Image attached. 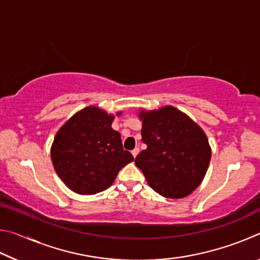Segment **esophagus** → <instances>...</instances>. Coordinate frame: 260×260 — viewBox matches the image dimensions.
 <instances>
[{
  "instance_id": "1",
  "label": "esophagus",
  "mask_w": 260,
  "mask_h": 260,
  "mask_svg": "<svg viewBox=\"0 0 260 260\" xmlns=\"http://www.w3.org/2000/svg\"><path fill=\"white\" fill-rule=\"evenodd\" d=\"M139 152H140V149H139V148H135V149H134V150H133V151H132V155H133V157L135 158L136 156H138V155H139Z\"/></svg>"
}]
</instances>
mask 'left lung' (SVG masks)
Listing matches in <instances>:
<instances>
[{
  "instance_id": "left-lung-1",
  "label": "left lung",
  "mask_w": 260,
  "mask_h": 260,
  "mask_svg": "<svg viewBox=\"0 0 260 260\" xmlns=\"http://www.w3.org/2000/svg\"><path fill=\"white\" fill-rule=\"evenodd\" d=\"M139 118L147 149L135 158V164L149 186L166 199L190 195L203 181L211 159L204 131L172 105L150 111L142 109Z\"/></svg>"
}]
</instances>
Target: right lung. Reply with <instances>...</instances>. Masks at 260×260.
Listing matches in <instances>:
<instances>
[{
	"label": "right lung",
	"instance_id": "right-lung-1",
	"mask_svg": "<svg viewBox=\"0 0 260 260\" xmlns=\"http://www.w3.org/2000/svg\"><path fill=\"white\" fill-rule=\"evenodd\" d=\"M120 116L121 111L116 113ZM113 114L99 107L83 108L56 133L51 161L67 187L80 195L109 188L122 167L133 161L122 149L120 134L112 129Z\"/></svg>",
	"mask_w": 260,
	"mask_h": 260
}]
</instances>
